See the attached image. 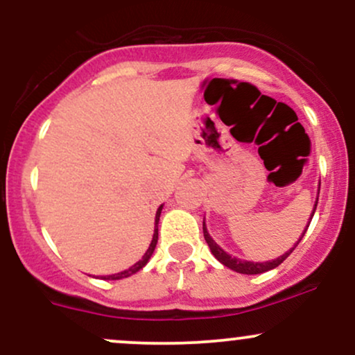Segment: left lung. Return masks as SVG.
<instances>
[{"label": "left lung", "instance_id": "1", "mask_svg": "<svg viewBox=\"0 0 355 355\" xmlns=\"http://www.w3.org/2000/svg\"><path fill=\"white\" fill-rule=\"evenodd\" d=\"M315 209H317V202H315V207H313L312 217H313V214H315ZM311 220H312V218H311ZM311 220H309V225H311ZM309 225H307V229H309ZM307 229H305V232H307ZM305 232H304V234H305ZM304 234H302V237H304ZM203 237H205L207 243H209V247H210V250H211V254L215 255V259H217L218 262H222L223 266L229 267V268H232V270L239 272V274H247V275L263 274V272L272 270V268L279 267L280 263H282L284 260L287 259V257L292 254V250H294V248H295L297 245H299L300 240H302V237H300V239H299V242H297L295 245L291 248V250L285 252L284 255L277 257L275 260H270V262H247V260L235 259V257H232V255L227 254V252L223 250V248H220V247L217 245V243H215V240H211V237L209 235V232H207L205 222H203Z\"/></svg>", "mask_w": 355, "mask_h": 355}]
</instances>
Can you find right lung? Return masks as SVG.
<instances>
[{
  "instance_id": "right-lung-1",
  "label": "right lung",
  "mask_w": 355,
  "mask_h": 355,
  "mask_svg": "<svg viewBox=\"0 0 355 355\" xmlns=\"http://www.w3.org/2000/svg\"><path fill=\"white\" fill-rule=\"evenodd\" d=\"M160 214H162V205H160V209L157 210V217H155V232H153L152 243H150L148 250L145 252V255L141 257V260H138L135 266L130 267V268H126V270H123V272H118V274H115V275H108V277H107L108 280H110V279H112V280L125 279V277H130L132 274H135V272H138V270H140V268H144V267L146 266V262H148L150 257H152L155 247H157V242H158V220H160Z\"/></svg>"
}]
</instances>
